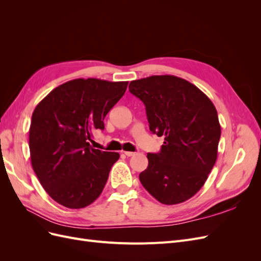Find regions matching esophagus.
<instances>
[{"mask_svg": "<svg viewBox=\"0 0 261 261\" xmlns=\"http://www.w3.org/2000/svg\"><path fill=\"white\" fill-rule=\"evenodd\" d=\"M124 154L127 155V156H133V155L136 154V152H133V151H124Z\"/></svg>", "mask_w": 261, "mask_h": 261, "instance_id": "esophagus-1", "label": "esophagus"}]
</instances>
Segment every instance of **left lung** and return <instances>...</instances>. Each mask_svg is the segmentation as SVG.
Listing matches in <instances>:
<instances>
[{"label":"left lung","instance_id":"1","mask_svg":"<svg viewBox=\"0 0 261 261\" xmlns=\"http://www.w3.org/2000/svg\"><path fill=\"white\" fill-rule=\"evenodd\" d=\"M128 89L144 102L150 130L164 136L161 151L147 154L140 183L161 203L188 200L217 161L221 126L216 107L195 85L173 75L133 81Z\"/></svg>","mask_w":261,"mask_h":261}]
</instances>
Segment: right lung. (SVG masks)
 Masks as SVG:
<instances>
[{
    "label": "right lung",
    "instance_id": "add662e5",
    "mask_svg": "<svg viewBox=\"0 0 261 261\" xmlns=\"http://www.w3.org/2000/svg\"><path fill=\"white\" fill-rule=\"evenodd\" d=\"M128 82L78 78L43 98L31 117L29 149L36 175L53 200L70 209L89 206L103 191L117 152L88 143Z\"/></svg>",
    "mask_w": 261,
    "mask_h": 261
}]
</instances>
